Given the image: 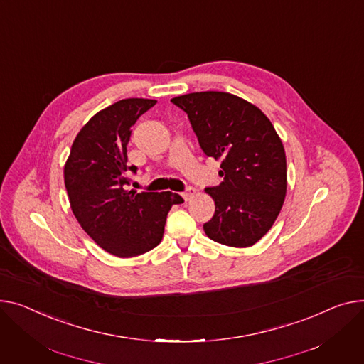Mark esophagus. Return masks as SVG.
<instances>
[{
  "instance_id": "esophagus-1",
  "label": "esophagus",
  "mask_w": 364,
  "mask_h": 364,
  "mask_svg": "<svg viewBox=\"0 0 364 364\" xmlns=\"http://www.w3.org/2000/svg\"><path fill=\"white\" fill-rule=\"evenodd\" d=\"M181 196H183V199L186 200V202H188V200H191L193 198L196 196V190L195 188H187L184 193H181Z\"/></svg>"
}]
</instances>
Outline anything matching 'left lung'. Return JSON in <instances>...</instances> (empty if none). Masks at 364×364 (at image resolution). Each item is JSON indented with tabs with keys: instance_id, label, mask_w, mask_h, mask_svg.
Here are the masks:
<instances>
[{
	"instance_id": "1",
	"label": "left lung",
	"mask_w": 364,
	"mask_h": 364,
	"mask_svg": "<svg viewBox=\"0 0 364 364\" xmlns=\"http://www.w3.org/2000/svg\"><path fill=\"white\" fill-rule=\"evenodd\" d=\"M180 107L208 156L221 161L224 181L205 191L215 202L206 235L231 247H250L271 230L287 193L284 144L269 118L228 92H193Z\"/></svg>"
}]
</instances>
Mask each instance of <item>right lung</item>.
Masks as SVG:
<instances>
[{
  "mask_svg": "<svg viewBox=\"0 0 364 364\" xmlns=\"http://www.w3.org/2000/svg\"><path fill=\"white\" fill-rule=\"evenodd\" d=\"M155 100H121L96 112L77 133L64 165L70 208L86 234L117 257H133L156 247L173 205L171 191L127 190V143L137 118Z\"/></svg>",
  "mask_w": 364,
  "mask_h": 364,
  "instance_id": "obj_1",
  "label": "right lung"
}]
</instances>
